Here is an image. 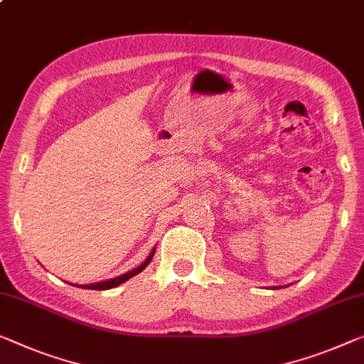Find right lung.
<instances>
[{"label":"right lung","instance_id":"obj_1","mask_svg":"<svg viewBox=\"0 0 364 364\" xmlns=\"http://www.w3.org/2000/svg\"><path fill=\"white\" fill-rule=\"evenodd\" d=\"M154 255H155V250L151 252L150 255H149V258L145 259V262L140 264L139 268H135V269H132V271H129V273H126V274H121V276H117V278H114V279H109V281H102V283H95V284H86V286H80V287H85V289H96V291H105V289H111V287H116V286H119V284H122V283H126V281L129 279V278H132V276H135V274H139L140 271L142 269H145L147 268V264L150 263V259L154 258Z\"/></svg>","mask_w":364,"mask_h":364}]
</instances>
